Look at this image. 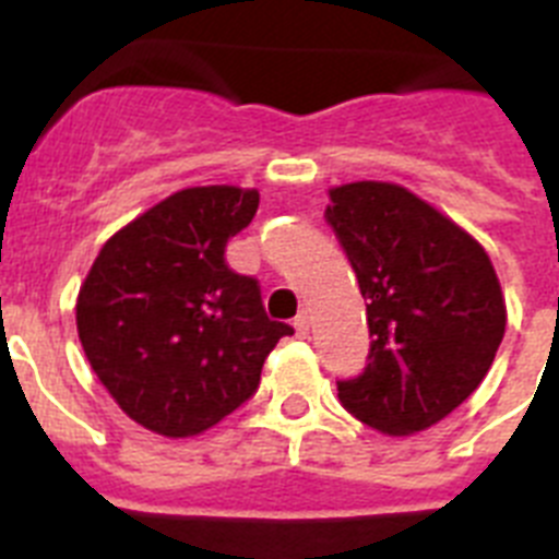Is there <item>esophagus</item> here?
Masks as SVG:
<instances>
[{
	"mask_svg": "<svg viewBox=\"0 0 559 559\" xmlns=\"http://www.w3.org/2000/svg\"><path fill=\"white\" fill-rule=\"evenodd\" d=\"M294 328H296V335H299V338H305V335L310 333V316H308V310H299V316H296V319H294Z\"/></svg>",
	"mask_w": 559,
	"mask_h": 559,
	"instance_id": "esophagus-1",
	"label": "esophagus"
}]
</instances>
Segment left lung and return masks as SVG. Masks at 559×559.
<instances>
[{
  "mask_svg": "<svg viewBox=\"0 0 559 559\" xmlns=\"http://www.w3.org/2000/svg\"><path fill=\"white\" fill-rule=\"evenodd\" d=\"M328 224L367 302V372L338 383L341 406L383 437H414L490 372L507 302L490 254L428 201L392 181L328 190Z\"/></svg>",
  "mask_w": 559,
  "mask_h": 559,
  "instance_id": "left-lung-1",
  "label": "left lung"
}]
</instances>
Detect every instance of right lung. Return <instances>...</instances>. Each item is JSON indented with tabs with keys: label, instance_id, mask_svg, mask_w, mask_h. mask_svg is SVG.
Wrapping results in <instances>:
<instances>
[{
	"label": "right lung",
	"instance_id": "add662e5",
	"mask_svg": "<svg viewBox=\"0 0 559 559\" xmlns=\"http://www.w3.org/2000/svg\"><path fill=\"white\" fill-rule=\"evenodd\" d=\"M251 187H187L114 231L78 290V338L114 403L147 431L199 437L254 394L271 322L226 240L254 218Z\"/></svg>",
	"mask_w": 559,
	"mask_h": 559
}]
</instances>
